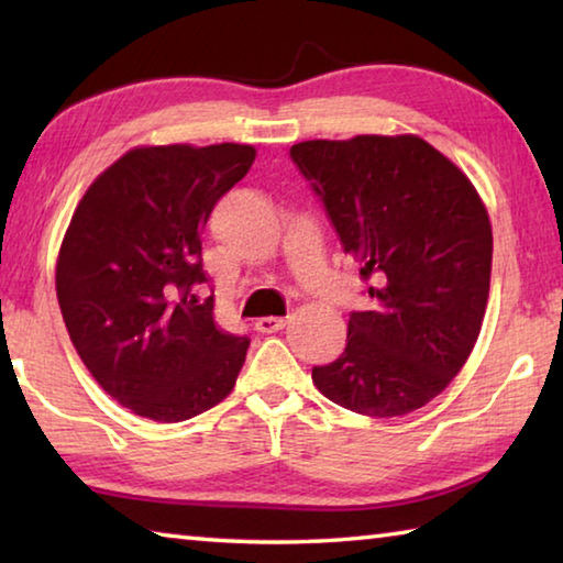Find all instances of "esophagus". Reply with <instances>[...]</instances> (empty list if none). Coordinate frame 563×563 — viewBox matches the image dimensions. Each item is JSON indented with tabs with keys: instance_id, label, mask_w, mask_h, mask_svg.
Instances as JSON below:
<instances>
[{
	"instance_id": "1",
	"label": "esophagus",
	"mask_w": 563,
	"mask_h": 563,
	"mask_svg": "<svg viewBox=\"0 0 563 563\" xmlns=\"http://www.w3.org/2000/svg\"><path fill=\"white\" fill-rule=\"evenodd\" d=\"M285 328V318H273V316H268V318H258L255 320V330L258 332H278V330H283Z\"/></svg>"
}]
</instances>
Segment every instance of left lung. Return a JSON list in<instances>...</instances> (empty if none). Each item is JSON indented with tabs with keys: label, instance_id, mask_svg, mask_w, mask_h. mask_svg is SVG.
I'll return each mask as SVG.
<instances>
[{
	"label": "left lung",
	"instance_id": "left-lung-1",
	"mask_svg": "<svg viewBox=\"0 0 563 563\" xmlns=\"http://www.w3.org/2000/svg\"><path fill=\"white\" fill-rule=\"evenodd\" d=\"M290 156L377 300L352 312L345 352L312 367V383L357 415L415 412L452 383L479 338L487 208L464 170L415 133L302 141Z\"/></svg>",
	"mask_w": 563,
	"mask_h": 563
}]
</instances>
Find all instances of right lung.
Listing matches in <instances>:
<instances>
[{
  "instance_id": "right-lung-1",
  "label": "right lung",
  "mask_w": 563,
  "mask_h": 563,
  "mask_svg": "<svg viewBox=\"0 0 563 563\" xmlns=\"http://www.w3.org/2000/svg\"><path fill=\"white\" fill-rule=\"evenodd\" d=\"M255 161L247 144L136 146L93 178L56 258L76 352L119 405L184 422L231 395L251 340L216 325L201 233Z\"/></svg>"
}]
</instances>
